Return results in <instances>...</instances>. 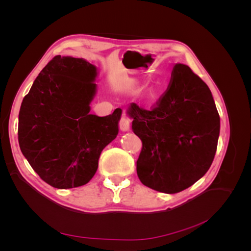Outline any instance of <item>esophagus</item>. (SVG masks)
I'll use <instances>...</instances> for the list:
<instances>
[{"label": "esophagus", "mask_w": 251, "mask_h": 251, "mask_svg": "<svg viewBox=\"0 0 251 251\" xmlns=\"http://www.w3.org/2000/svg\"><path fill=\"white\" fill-rule=\"evenodd\" d=\"M119 126L123 131H128L130 130V119L126 116H123L119 120Z\"/></svg>", "instance_id": "34e87169"}]
</instances>
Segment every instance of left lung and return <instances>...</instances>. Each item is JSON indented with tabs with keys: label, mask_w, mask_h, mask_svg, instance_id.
<instances>
[{
	"label": "left lung",
	"mask_w": 251,
	"mask_h": 251,
	"mask_svg": "<svg viewBox=\"0 0 251 251\" xmlns=\"http://www.w3.org/2000/svg\"><path fill=\"white\" fill-rule=\"evenodd\" d=\"M132 130L142 141L141 183L165 194L192 186L216 155L220 116L209 88L191 68L176 64L165 92L150 110L131 103Z\"/></svg>",
	"instance_id": "left-lung-1"
}]
</instances>
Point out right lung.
Wrapping results in <instances>:
<instances>
[{
  "mask_svg": "<svg viewBox=\"0 0 251 251\" xmlns=\"http://www.w3.org/2000/svg\"><path fill=\"white\" fill-rule=\"evenodd\" d=\"M96 67L82 58L56 55L23 100L19 144L34 172L49 185L66 189L93 178L101 151L116 138L121 109L90 114Z\"/></svg>",
  "mask_w": 251,
  "mask_h": 251,
  "instance_id": "1",
  "label": "right lung"
}]
</instances>
